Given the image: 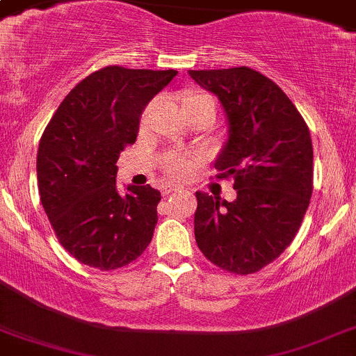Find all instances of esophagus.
Segmentation results:
<instances>
[{
	"mask_svg": "<svg viewBox=\"0 0 356 356\" xmlns=\"http://www.w3.org/2000/svg\"><path fill=\"white\" fill-rule=\"evenodd\" d=\"M175 191H181V186L165 184L162 187V194H170V193H175Z\"/></svg>",
	"mask_w": 356,
	"mask_h": 356,
	"instance_id": "1",
	"label": "esophagus"
}]
</instances>
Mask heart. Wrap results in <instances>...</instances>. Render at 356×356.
Here are the masks:
<instances>
[{
  "label": "heart",
  "mask_w": 356,
  "mask_h": 356,
  "mask_svg": "<svg viewBox=\"0 0 356 356\" xmlns=\"http://www.w3.org/2000/svg\"><path fill=\"white\" fill-rule=\"evenodd\" d=\"M201 103H213L209 96L206 95H189L182 101V106H189V104H201ZM147 118V113L143 115V121ZM163 169L172 177H187L193 172V160L189 157H182V155H169L163 159Z\"/></svg>",
  "instance_id": "b5f03b06"
}]
</instances>
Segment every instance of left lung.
<instances>
[{
	"instance_id": "8db88e82",
	"label": "left lung",
	"mask_w": 356,
	"mask_h": 356,
	"mask_svg": "<svg viewBox=\"0 0 356 356\" xmlns=\"http://www.w3.org/2000/svg\"><path fill=\"white\" fill-rule=\"evenodd\" d=\"M218 96L228 142L214 167L233 177L235 201L197 191L194 235L199 250L232 273L259 272L294 240L312 194V142L286 92L250 67L189 70Z\"/></svg>"
}]
</instances>
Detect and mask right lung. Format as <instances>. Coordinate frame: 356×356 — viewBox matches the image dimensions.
I'll return each instance as SVG.
<instances>
[{
	"label": "right lung",
	"mask_w": 356,
	"mask_h": 356,
	"mask_svg": "<svg viewBox=\"0 0 356 356\" xmlns=\"http://www.w3.org/2000/svg\"><path fill=\"white\" fill-rule=\"evenodd\" d=\"M177 70L108 65L81 81L47 124L37 154L40 201L70 255L99 270L138 259L154 236L160 193L116 187L120 152L135 143L140 116Z\"/></svg>",
	"instance_id": "1"
}]
</instances>
